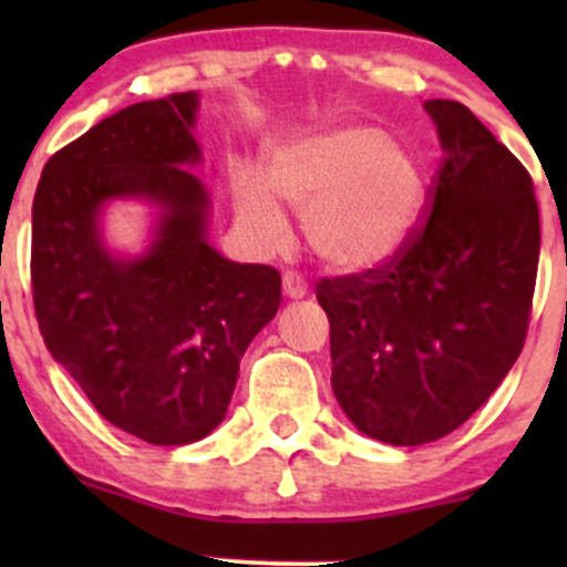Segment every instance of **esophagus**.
Returning <instances> with one entry per match:
<instances>
[{
  "label": "esophagus",
  "instance_id": "34e87169",
  "mask_svg": "<svg viewBox=\"0 0 567 567\" xmlns=\"http://www.w3.org/2000/svg\"><path fill=\"white\" fill-rule=\"evenodd\" d=\"M282 290H285V296H288V299H305V296H307V282L299 277V274L288 271L282 277Z\"/></svg>",
  "mask_w": 567,
  "mask_h": 567
}]
</instances>
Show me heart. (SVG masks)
<instances>
[{"label": "heart", "instance_id": "1", "mask_svg": "<svg viewBox=\"0 0 567 567\" xmlns=\"http://www.w3.org/2000/svg\"><path fill=\"white\" fill-rule=\"evenodd\" d=\"M279 203L301 216L307 244L326 268L373 274L420 230L427 173L386 128L334 125L274 147L262 175L249 167L233 173L238 225L262 247H279L288 230Z\"/></svg>", "mask_w": 567, "mask_h": 567}]
</instances>
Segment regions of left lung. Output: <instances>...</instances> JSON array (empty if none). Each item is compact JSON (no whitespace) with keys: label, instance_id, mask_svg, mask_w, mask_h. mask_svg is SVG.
Returning <instances> with one entry per match:
<instances>
[{"label":"left lung","instance_id":"1","mask_svg":"<svg viewBox=\"0 0 567 567\" xmlns=\"http://www.w3.org/2000/svg\"><path fill=\"white\" fill-rule=\"evenodd\" d=\"M442 142L427 219L390 266L320 279L331 390L394 447L461 427L527 340L540 216L524 164L458 101H427Z\"/></svg>","mask_w":567,"mask_h":567}]
</instances>
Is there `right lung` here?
Instances as JSON below:
<instances>
[{"label": "right lung", "instance_id": "right-lung-1", "mask_svg": "<svg viewBox=\"0 0 567 567\" xmlns=\"http://www.w3.org/2000/svg\"><path fill=\"white\" fill-rule=\"evenodd\" d=\"M197 93L120 109L45 162L32 203V301L51 357L120 431L188 444L227 414L238 364L282 301L279 271L233 262L208 244ZM163 208L142 258L100 241L109 198Z\"/></svg>", "mask_w": 567, "mask_h": 567}]
</instances>
